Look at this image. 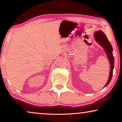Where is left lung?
<instances>
[{"label": "left lung", "mask_w": 122, "mask_h": 122, "mask_svg": "<svg viewBox=\"0 0 122 122\" xmlns=\"http://www.w3.org/2000/svg\"><path fill=\"white\" fill-rule=\"evenodd\" d=\"M94 37L96 42L104 49L110 64V74H109L108 81H107L106 85L104 86V88L108 85L111 81V78H112L113 69V68H114V57H113L112 54L113 49L112 46H111V44L108 40L107 36L102 30H99L98 31H96L94 33Z\"/></svg>", "instance_id": "1"}]
</instances>
